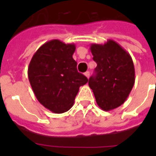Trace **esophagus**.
<instances>
[{"mask_svg":"<svg viewBox=\"0 0 156 156\" xmlns=\"http://www.w3.org/2000/svg\"><path fill=\"white\" fill-rule=\"evenodd\" d=\"M84 75H85L86 77L88 78L89 77H90V72H89V71H87L86 73H84Z\"/></svg>","mask_w":156,"mask_h":156,"instance_id":"1","label":"esophagus"}]
</instances>
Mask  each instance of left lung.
<instances>
[{"label":"left lung","mask_w":156,"mask_h":156,"mask_svg":"<svg viewBox=\"0 0 156 156\" xmlns=\"http://www.w3.org/2000/svg\"><path fill=\"white\" fill-rule=\"evenodd\" d=\"M90 52L97 66L89 78L98 106L111 111L125 103L135 82L133 60L126 50L114 40L104 44H91Z\"/></svg>","instance_id":"8db88e82"}]
</instances>
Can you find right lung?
Returning <instances> with one entry per match:
<instances>
[{
    "label": "right lung",
    "mask_w": 156,
    "mask_h": 156,
    "mask_svg": "<svg viewBox=\"0 0 156 156\" xmlns=\"http://www.w3.org/2000/svg\"><path fill=\"white\" fill-rule=\"evenodd\" d=\"M75 49L74 44L52 40L39 48L29 64L28 78L35 97L55 113L69 110L79 87L88 82L77 70Z\"/></svg>",
    "instance_id": "right-lung-1"
}]
</instances>
